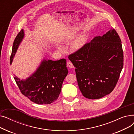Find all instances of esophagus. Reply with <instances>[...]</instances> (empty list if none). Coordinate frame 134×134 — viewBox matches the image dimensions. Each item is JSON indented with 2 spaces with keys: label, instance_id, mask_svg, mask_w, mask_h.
<instances>
[{
  "label": "esophagus",
  "instance_id": "obj_1",
  "mask_svg": "<svg viewBox=\"0 0 134 134\" xmlns=\"http://www.w3.org/2000/svg\"><path fill=\"white\" fill-rule=\"evenodd\" d=\"M67 66L68 67L71 68L74 67V66L73 65V63L71 61H67Z\"/></svg>",
  "mask_w": 134,
  "mask_h": 134
}]
</instances>
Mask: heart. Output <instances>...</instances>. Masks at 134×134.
Listing matches in <instances>:
<instances>
[{
	"instance_id": "heart-1",
	"label": "heart",
	"mask_w": 134,
	"mask_h": 134,
	"mask_svg": "<svg viewBox=\"0 0 134 134\" xmlns=\"http://www.w3.org/2000/svg\"><path fill=\"white\" fill-rule=\"evenodd\" d=\"M86 41V38L84 35H81L77 37L72 43V48L74 50H78L82 48L85 44Z\"/></svg>"
}]
</instances>
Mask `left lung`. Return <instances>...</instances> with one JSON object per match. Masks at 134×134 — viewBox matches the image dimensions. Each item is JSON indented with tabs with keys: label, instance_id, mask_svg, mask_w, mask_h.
<instances>
[{
	"label": "left lung",
	"instance_id": "obj_1",
	"mask_svg": "<svg viewBox=\"0 0 134 134\" xmlns=\"http://www.w3.org/2000/svg\"><path fill=\"white\" fill-rule=\"evenodd\" d=\"M75 69L79 88L91 99L110 94L118 81L123 67L120 37L114 29L98 36L68 55Z\"/></svg>",
	"mask_w": 134,
	"mask_h": 134
}]
</instances>
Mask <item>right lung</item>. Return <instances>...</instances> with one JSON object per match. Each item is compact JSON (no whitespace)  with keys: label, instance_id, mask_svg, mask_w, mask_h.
<instances>
[{"label":"right lung","instance_id":"right-lung-1","mask_svg":"<svg viewBox=\"0 0 134 134\" xmlns=\"http://www.w3.org/2000/svg\"><path fill=\"white\" fill-rule=\"evenodd\" d=\"M23 37V30H21L13 42L10 64ZM67 74L65 59L55 61L44 60L36 72L25 80H20L15 76L14 79L20 92L31 102L37 104H49L58 99Z\"/></svg>","mask_w":134,"mask_h":134}]
</instances>
